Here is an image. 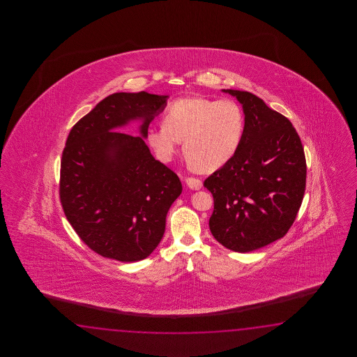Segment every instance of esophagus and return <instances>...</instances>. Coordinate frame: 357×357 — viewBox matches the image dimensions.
Segmentation results:
<instances>
[{
    "label": "esophagus",
    "instance_id": "esophagus-1",
    "mask_svg": "<svg viewBox=\"0 0 357 357\" xmlns=\"http://www.w3.org/2000/svg\"><path fill=\"white\" fill-rule=\"evenodd\" d=\"M186 185L191 190H200L203 188V182L200 181L199 178H195V177H188L186 178Z\"/></svg>",
    "mask_w": 357,
    "mask_h": 357
}]
</instances>
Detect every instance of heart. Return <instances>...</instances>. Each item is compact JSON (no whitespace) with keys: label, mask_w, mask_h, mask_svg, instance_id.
Returning <instances> with one entry per match:
<instances>
[{"label":"heart","mask_w":357,"mask_h":357,"mask_svg":"<svg viewBox=\"0 0 357 357\" xmlns=\"http://www.w3.org/2000/svg\"><path fill=\"white\" fill-rule=\"evenodd\" d=\"M245 132V114L232 99L185 97L167 107L163 123L146 130V142L157 158L169 162L183 142L190 166L212 172L238 151Z\"/></svg>","instance_id":"b5f03b06"}]
</instances>
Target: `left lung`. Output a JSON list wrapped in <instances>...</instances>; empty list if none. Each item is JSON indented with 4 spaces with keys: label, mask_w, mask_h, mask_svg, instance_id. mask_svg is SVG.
Wrapping results in <instances>:
<instances>
[{
    "label": "left lung",
    "mask_w": 357,
    "mask_h": 357,
    "mask_svg": "<svg viewBox=\"0 0 357 357\" xmlns=\"http://www.w3.org/2000/svg\"><path fill=\"white\" fill-rule=\"evenodd\" d=\"M243 106L245 132L235 155L204 181L214 238L236 252L257 250L287 234L303 203L306 160L287 117L249 91L222 89Z\"/></svg>",
    "instance_id": "8db88e82"
}]
</instances>
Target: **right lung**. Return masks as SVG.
Here are the masks:
<instances>
[{
  "instance_id": "obj_1",
  "label": "right lung",
  "mask_w": 357,
  "mask_h": 357,
  "mask_svg": "<svg viewBox=\"0 0 357 357\" xmlns=\"http://www.w3.org/2000/svg\"><path fill=\"white\" fill-rule=\"evenodd\" d=\"M168 96L114 93L76 122L61 160L60 199L65 215L91 250L132 263L160 243L166 217L180 197L178 176L145 144L153 119ZM141 122L140 137L115 130Z\"/></svg>"
}]
</instances>
